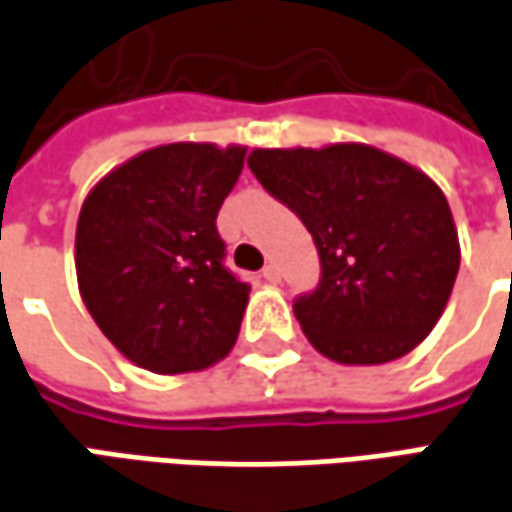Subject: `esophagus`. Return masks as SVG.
<instances>
[{
	"label": "esophagus",
	"instance_id": "34e87169",
	"mask_svg": "<svg viewBox=\"0 0 512 512\" xmlns=\"http://www.w3.org/2000/svg\"><path fill=\"white\" fill-rule=\"evenodd\" d=\"M263 280H266V283H280V269H277L274 263H269V266L263 269Z\"/></svg>",
	"mask_w": 512,
	"mask_h": 512
}]
</instances>
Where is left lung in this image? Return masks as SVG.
I'll list each match as a JSON object with an SVG mask.
<instances>
[{
	"label": "left lung",
	"instance_id": "left-lung-1",
	"mask_svg": "<svg viewBox=\"0 0 512 512\" xmlns=\"http://www.w3.org/2000/svg\"><path fill=\"white\" fill-rule=\"evenodd\" d=\"M249 168L316 243L319 285L294 300L308 342L339 364H387L415 350L460 271L443 190L361 142L257 148Z\"/></svg>",
	"mask_w": 512,
	"mask_h": 512
}]
</instances>
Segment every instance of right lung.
I'll return each instance as SVG.
<instances>
[{
    "label": "right lung",
    "instance_id": "obj_1",
    "mask_svg": "<svg viewBox=\"0 0 512 512\" xmlns=\"http://www.w3.org/2000/svg\"><path fill=\"white\" fill-rule=\"evenodd\" d=\"M246 148L173 142L95 184L78 215L75 271L97 328L159 375L204 370L241 330L249 283L224 266L215 218Z\"/></svg>",
    "mask_w": 512,
    "mask_h": 512
}]
</instances>
